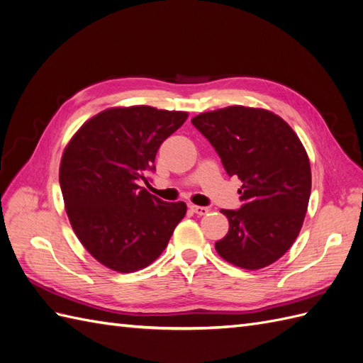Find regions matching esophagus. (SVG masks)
Segmentation results:
<instances>
[{
	"label": "esophagus",
	"mask_w": 363,
	"mask_h": 363,
	"mask_svg": "<svg viewBox=\"0 0 363 363\" xmlns=\"http://www.w3.org/2000/svg\"><path fill=\"white\" fill-rule=\"evenodd\" d=\"M189 208L195 215H199V216H203V215H206L208 212V207H203V206H194V204H191Z\"/></svg>",
	"instance_id": "34e87169"
}]
</instances>
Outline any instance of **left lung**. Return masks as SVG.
<instances>
[{
    "label": "left lung",
    "mask_w": 363,
    "mask_h": 363,
    "mask_svg": "<svg viewBox=\"0 0 363 363\" xmlns=\"http://www.w3.org/2000/svg\"><path fill=\"white\" fill-rule=\"evenodd\" d=\"M227 174L238 175L244 206L225 211L228 233L218 255L244 269L279 260L298 236L309 204V156L291 125L267 108L228 106L192 118Z\"/></svg>",
    "instance_id": "1"
}]
</instances>
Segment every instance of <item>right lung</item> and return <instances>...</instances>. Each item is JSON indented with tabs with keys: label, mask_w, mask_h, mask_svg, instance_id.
Instances as JSON below:
<instances>
[{
	"label": "right lung",
	"mask_w": 363,
	"mask_h": 363,
	"mask_svg": "<svg viewBox=\"0 0 363 363\" xmlns=\"http://www.w3.org/2000/svg\"><path fill=\"white\" fill-rule=\"evenodd\" d=\"M188 112L150 106L111 107L75 131L65 147L59 182L74 233L89 255L118 272H135L167 248L186 215L138 184L155 171L162 142Z\"/></svg>",
	"instance_id": "add662e5"
}]
</instances>
